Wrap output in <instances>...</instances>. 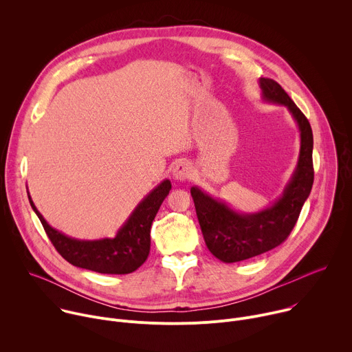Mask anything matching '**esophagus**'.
Listing matches in <instances>:
<instances>
[{
  "label": "esophagus",
  "instance_id": "1",
  "mask_svg": "<svg viewBox=\"0 0 352 352\" xmlns=\"http://www.w3.org/2000/svg\"><path fill=\"white\" fill-rule=\"evenodd\" d=\"M192 174H193V170H192V166L188 162L178 163L173 170V178L175 181H179V182L188 181L192 177Z\"/></svg>",
  "mask_w": 352,
  "mask_h": 352
}]
</instances>
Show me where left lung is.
Segmentation results:
<instances>
[{
	"instance_id": "obj_1",
	"label": "left lung",
	"mask_w": 352,
	"mask_h": 352,
	"mask_svg": "<svg viewBox=\"0 0 352 352\" xmlns=\"http://www.w3.org/2000/svg\"><path fill=\"white\" fill-rule=\"evenodd\" d=\"M265 103L284 106L299 131V156L283 193L267 208L241 213L199 186L190 188L197 220L210 252L224 263L262 255L278 246L294 228L314 185V135L307 117L273 79L259 78Z\"/></svg>"
}]
</instances>
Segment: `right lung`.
Here are the masks:
<instances>
[{
  "mask_svg": "<svg viewBox=\"0 0 352 352\" xmlns=\"http://www.w3.org/2000/svg\"><path fill=\"white\" fill-rule=\"evenodd\" d=\"M170 189V179L162 181L140 200L116 236L100 239H78L53 228L34 206L29 190L28 196L50 241L67 262L102 274H128L140 267L148 256L150 227Z\"/></svg>",
  "mask_w": 352,
  "mask_h": 352,
  "instance_id": "right-lung-1",
  "label": "right lung"
}]
</instances>
